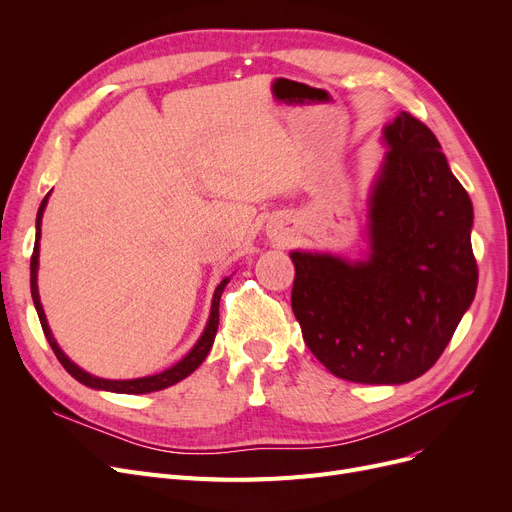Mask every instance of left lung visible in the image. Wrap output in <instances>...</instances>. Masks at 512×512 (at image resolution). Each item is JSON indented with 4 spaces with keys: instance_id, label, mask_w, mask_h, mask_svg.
<instances>
[{
    "instance_id": "obj_1",
    "label": "left lung",
    "mask_w": 512,
    "mask_h": 512,
    "mask_svg": "<svg viewBox=\"0 0 512 512\" xmlns=\"http://www.w3.org/2000/svg\"><path fill=\"white\" fill-rule=\"evenodd\" d=\"M384 134L369 259L290 253V303L305 344L357 384H405L434 367L477 288L473 205L436 134L409 112Z\"/></svg>"
}]
</instances>
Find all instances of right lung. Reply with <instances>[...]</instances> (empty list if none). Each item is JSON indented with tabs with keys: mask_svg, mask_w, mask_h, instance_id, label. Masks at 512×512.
I'll list each match as a JSON object with an SVG mask.
<instances>
[{
	"mask_svg": "<svg viewBox=\"0 0 512 512\" xmlns=\"http://www.w3.org/2000/svg\"><path fill=\"white\" fill-rule=\"evenodd\" d=\"M47 197L41 201V207H39V213H37V238H35V249H33V255H31V294H33V303H35V309H37V315H39V321H41V328H43V334L51 346V351L56 353L58 361L64 365V369L72 375L74 380H78L80 384H85L89 388H97V390H107V392H120V394H147V392H157V390H164L180 380H184L186 375H191L207 357L209 348L215 340V332H218V324H220V297L222 292L228 284L230 278H224L218 288H215L213 292V303H211V315H209V321H207V328L203 332V336L199 338V342L193 346V351L188 353L182 361H178L174 367L161 371L157 375H149V378H139V380H101V378H95V375L83 371L80 367H76L64 353L62 348L58 346V342L53 340L51 332H49V326H47V319H45V313H43V307H41V301H39V290H37V265H39V236H41V218H43V209L47 205Z\"/></svg>",
	"mask_w": 512,
	"mask_h": 512,
	"instance_id": "1",
	"label": "right lung"
}]
</instances>
